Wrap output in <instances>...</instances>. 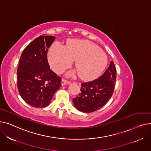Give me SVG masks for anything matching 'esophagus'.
<instances>
[{"mask_svg":"<svg viewBox=\"0 0 151 151\" xmlns=\"http://www.w3.org/2000/svg\"><path fill=\"white\" fill-rule=\"evenodd\" d=\"M70 82L68 81H66V80H65V79H64V78H62V79H61V85H62V86H63V85H66V84L69 85V84H70Z\"/></svg>","mask_w":151,"mask_h":151,"instance_id":"34e87169","label":"esophagus"}]
</instances>
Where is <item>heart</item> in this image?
Masks as SVG:
<instances>
[{
  "mask_svg": "<svg viewBox=\"0 0 151 151\" xmlns=\"http://www.w3.org/2000/svg\"><path fill=\"white\" fill-rule=\"evenodd\" d=\"M76 60V67L81 77L91 81L98 77L107 66L108 59L105 53L96 44L81 40L68 41L65 46L56 41L53 43L49 52L51 68L60 73ZM70 72L69 75H74Z\"/></svg>",
  "mask_w": 151,
  "mask_h": 151,
  "instance_id": "b5f03b06",
  "label": "heart"
}]
</instances>
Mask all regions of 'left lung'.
Masks as SVG:
<instances>
[{"label":"left lung","instance_id":"8db88e82","mask_svg":"<svg viewBox=\"0 0 151 151\" xmlns=\"http://www.w3.org/2000/svg\"><path fill=\"white\" fill-rule=\"evenodd\" d=\"M116 70L113 61L102 76L94 81L82 83L81 93L73 99L74 107L83 113L98 110L113 95L116 79Z\"/></svg>","mask_w":151,"mask_h":151}]
</instances>
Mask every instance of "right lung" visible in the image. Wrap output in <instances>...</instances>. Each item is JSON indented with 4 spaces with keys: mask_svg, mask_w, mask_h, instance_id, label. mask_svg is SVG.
<instances>
[{
    "mask_svg": "<svg viewBox=\"0 0 151 151\" xmlns=\"http://www.w3.org/2000/svg\"><path fill=\"white\" fill-rule=\"evenodd\" d=\"M40 36L23 50L17 70V88L23 100L36 108L49 105L55 93L61 86V78L50 69L47 52L55 39Z\"/></svg>",
    "mask_w": 151,
    "mask_h": 151,
    "instance_id": "1",
    "label": "right lung"
}]
</instances>
